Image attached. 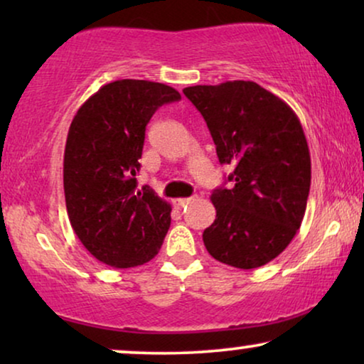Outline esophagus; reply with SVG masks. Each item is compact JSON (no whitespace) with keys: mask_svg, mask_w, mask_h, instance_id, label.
Listing matches in <instances>:
<instances>
[{"mask_svg":"<svg viewBox=\"0 0 364 364\" xmlns=\"http://www.w3.org/2000/svg\"><path fill=\"white\" fill-rule=\"evenodd\" d=\"M191 202H192L191 197H188V198H176V200H173V203H176V205H177L178 208L186 207L187 203H191Z\"/></svg>","mask_w":364,"mask_h":364,"instance_id":"1","label":"esophagus"}]
</instances>
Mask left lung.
Returning a JSON list of instances; mask_svg holds the SVG:
<instances>
[{
    "label": "left lung",
    "instance_id": "left-lung-1",
    "mask_svg": "<svg viewBox=\"0 0 364 364\" xmlns=\"http://www.w3.org/2000/svg\"><path fill=\"white\" fill-rule=\"evenodd\" d=\"M205 119L233 187L215 188V220L203 243L215 260L250 270L272 262L296 235L306 210L311 161L300 119L253 81L183 89Z\"/></svg>",
    "mask_w": 364,
    "mask_h": 364
}]
</instances>
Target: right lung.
I'll return each instance as SVG.
<instances>
[{"mask_svg":"<svg viewBox=\"0 0 364 364\" xmlns=\"http://www.w3.org/2000/svg\"><path fill=\"white\" fill-rule=\"evenodd\" d=\"M181 99L161 82L121 79L79 107L64 149V197L86 250L114 268L139 267L161 250L171 203L137 191L146 126L162 104Z\"/></svg>","mask_w":364,"mask_h":364,"instance_id":"obj_1","label":"right lung"}]
</instances>
